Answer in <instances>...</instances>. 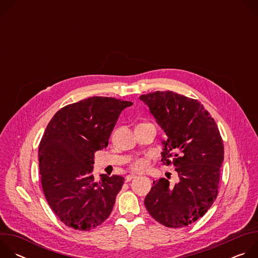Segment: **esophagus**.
I'll return each instance as SVG.
<instances>
[{
	"mask_svg": "<svg viewBox=\"0 0 258 258\" xmlns=\"http://www.w3.org/2000/svg\"><path fill=\"white\" fill-rule=\"evenodd\" d=\"M136 177H137L136 174H127L126 177H125V180H126V181H131L132 179H134V178H136Z\"/></svg>",
	"mask_w": 258,
	"mask_h": 258,
	"instance_id": "1",
	"label": "esophagus"
}]
</instances>
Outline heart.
Returning <instances> with one entry per match:
<instances>
[{
    "label": "heart",
    "instance_id": "1",
    "mask_svg": "<svg viewBox=\"0 0 258 258\" xmlns=\"http://www.w3.org/2000/svg\"><path fill=\"white\" fill-rule=\"evenodd\" d=\"M144 123V122H143ZM149 158L148 157H139V158H136L134 159L131 164H130V167L133 171H136V172H140V171H143L144 169H146L147 167L149 166Z\"/></svg>",
    "mask_w": 258,
    "mask_h": 258
}]
</instances>
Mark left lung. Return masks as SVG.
<instances>
[{
	"label": "left lung",
	"instance_id": "1",
	"mask_svg": "<svg viewBox=\"0 0 258 258\" xmlns=\"http://www.w3.org/2000/svg\"><path fill=\"white\" fill-rule=\"evenodd\" d=\"M167 136L161 161L173 164L178 182L153 181L145 198L150 215L167 228L189 226L211 207L218 193L224 144L218 127L195 99L170 91L140 96Z\"/></svg>",
	"mask_w": 258,
	"mask_h": 258
}]
</instances>
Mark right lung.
<instances>
[{
    "label": "right lung",
    "mask_w": 258,
    "mask_h": 258,
    "mask_svg": "<svg viewBox=\"0 0 258 258\" xmlns=\"http://www.w3.org/2000/svg\"><path fill=\"white\" fill-rule=\"evenodd\" d=\"M130 101L92 97L66 105L50 120L39 146L45 197L61 222L90 231L108 218L124 177L92 175L94 154L108 145L118 116Z\"/></svg>",
    "instance_id": "add662e5"
}]
</instances>
